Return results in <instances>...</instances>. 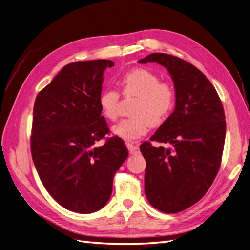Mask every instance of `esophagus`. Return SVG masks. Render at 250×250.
<instances>
[{
    "label": "esophagus",
    "instance_id": "obj_1",
    "mask_svg": "<svg viewBox=\"0 0 250 250\" xmlns=\"http://www.w3.org/2000/svg\"><path fill=\"white\" fill-rule=\"evenodd\" d=\"M126 146L128 148V150H129L130 154H137L140 152V147L139 145H137L135 143H132V142H127L126 143Z\"/></svg>",
    "mask_w": 250,
    "mask_h": 250
}]
</instances>
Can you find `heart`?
I'll return each instance as SVG.
<instances>
[{
	"label": "heart",
	"mask_w": 250,
	"mask_h": 250,
	"mask_svg": "<svg viewBox=\"0 0 250 250\" xmlns=\"http://www.w3.org/2000/svg\"><path fill=\"white\" fill-rule=\"evenodd\" d=\"M125 98H137L133 117L121 120L111 128L112 133L125 141L145 135L151 126H158L168 119L175 105V92L168 83L161 82L156 74L147 69H134L120 79ZM99 106L103 116L115 121L119 116L120 94L112 88L102 90Z\"/></svg>",
	"instance_id": "obj_1"
}]
</instances>
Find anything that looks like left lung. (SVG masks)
Listing matches in <instances>:
<instances>
[{"instance_id":"left-lung-1","label":"left lung","mask_w":250,"mask_h":250,"mask_svg":"<svg viewBox=\"0 0 250 250\" xmlns=\"http://www.w3.org/2000/svg\"><path fill=\"white\" fill-rule=\"evenodd\" d=\"M139 62L165 66L174 82L175 108L150 138L172 147L144 142L140 150L146 160L149 203L163 213L175 214L199 201L217 175L225 141L224 109L206 75L186 60L153 53Z\"/></svg>"}]
</instances>
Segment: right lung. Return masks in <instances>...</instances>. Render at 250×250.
<instances>
[{
	"instance_id": "1",
	"label": "right lung",
	"mask_w": 250,
	"mask_h": 250,
	"mask_svg": "<svg viewBox=\"0 0 250 250\" xmlns=\"http://www.w3.org/2000/svg\"><path fill=\"white\" fill-rule=\"evenodd\" d=\"M111 60L76 62L63 66L37 95L31 154L43 187L64 208L90 214L110 198L116 172L128 156L122 139L105 138L99 95Z\"/></svg>"
}]
</instances>
